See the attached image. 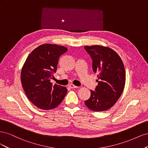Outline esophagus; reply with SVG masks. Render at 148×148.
I'll use <instances>...</instances> for the list:
<instances>
[{
  "instance_id": "obj_1",
  "label": "esophagus",
  "mask_w": 148,
  "mask_h": 148,
  "mask_svg": "<svg viewBox=\"0 0 148 148\" xmlns=\"http://www.w3.org/2000/svg\"><path fill=\"white\" fill-rule=\"evenodd\" d=\"M69 87L70 88H71V89H73V88H78V86H75L74 84H70L69 85Z\"/></svg>"
}]
</instances>
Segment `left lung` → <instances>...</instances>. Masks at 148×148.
Returning a JSON list of instances; mask_svg holds the SVG:
<instances>
[{
    "label": "left lung",
    "mask_w": 148,
    "mask_h": 148,
    "mask_svg": "<svg viewBox=\"0 0 148 148\" xmlns=\"http://www.w3.org/2000/svg\"><path fill=\"white\" fill-rule=\"evenodd\" d=\"M92 60V70L97 72L95 91L84 103L89 109L102 112L112 107L122 95L126 75L123 62L118 53L108 47L99 45L84 46Z\"/></svg>",
    "instance_id": "left-lung-1"
}]
</instances>
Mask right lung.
I'll list each match as a JSON object with an SVG mask.
<instances>
[{"label":"right lung","instance_id":"obj_1","mask_svg":"<svg viewBox=\"0 0 148 148\" xmlns=\"http://www.w3.org/2000/svg\"><path fill=\"white\" fill-rule=\"evenodd\" d=\"M68 49L57 44H45L30 53L22 67L21 82L29 100L42 110L56 108L67 92L65 86L52 85L59 59Z\"/></svg>","mask_w":148,"mask_h":148}]
</instances>
